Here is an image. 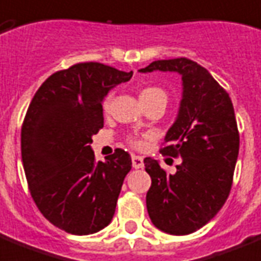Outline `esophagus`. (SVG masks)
Instances as JSON below:
<instances>
[{
    "label": "esophagus",
    "mask_w": 261,
    "mask_h": 261,
    "mask_svg": "<svg viewBox=\"0 0 261 261\" xmlns=\"http://www.w3.org/2000/svg\"><path fill=\"white\" fill-rule=\"evenodd\" d=\"M132 165H133V168H136V169H140V168H143L144 167L143 157L135 156V154H133V156H132Z\"/></svg>",
    "instance_id": "34e87169"
}]
</instances>
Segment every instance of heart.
I'll return each instance as SVG.
<instances>
[{"label":"heart","mask_w":261,"mask_h":261,"mask_svg":"<svg viewBox=\"0 0 261 261\" xmlns=\"http://www.w3.org/2000/svg\"><path fill=\"white\" fill-rule=\"evenodd\" d=\"M140 100L143 102V105L150 104V102H156V101H163L167 104L168 96L165 93L164 90L161 89L159 87H146L144 89L140 90ZM111 101H112V96H108L107 98L102 102V108H104V111H108L109 107H111ZM128 143L130 144L135 148H143L144 146V141L143 139H140V137H129Z\"/></svg>","instance_id":"1"}]
</instances>
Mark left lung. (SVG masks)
<instances>
[{
    "label": "left lung",
    "instance_id": "obj_1",
    "mask_svg": "<svg viewBox=\"0 0 261 261\" xmlns=\"http://www.w3.org/2000/svg\"><path fill=\"white\" fill-rule=\"evenodd\" d=\"M154 70L181 76L177 117L160 150L180 157V164L169 174L157 160H144L152 178L146 210L160 231L189 234L216 216L231 192L240 144L238 124L229 94L197 62L185 57L157 60L140 69Z\"/></svg>",
    "mask_w": 261,
    "mask_h": 261
}]
</instances>
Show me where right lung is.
I'll use <instances>...</instances> for the list:
<instances>
[{
	"label": "right lung",
	"instance_id": "obj_1",
	"mask_svg": "<svg viewBox=\"0 0 261 261\" xmlns=\"http://www.w3.org/2000/svg\"><path fill=\"white\" fill-rule=\"evenodd\" d=\"M132 74L100 62L76 64L45 80L28 108L21 156L30 195L68 233H96L113 219L132 160L118 148L96 163L89 144L104 126L102 100Z\"/></svg>",
	"mask_w": 261,
	"mask_h": 261
}]
</instances>
